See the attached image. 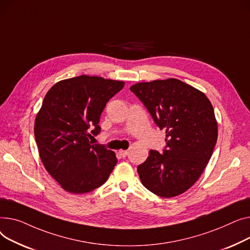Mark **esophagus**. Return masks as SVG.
<instances>
[{"mask_svg": "<svg viewBox=\"0 0 250 250\" xmlns=\"http://www.w3.org/2000/svg\"><path fill=\"white\" fill-rule=\"evenodd\" d=\"M119 153L122 157H126L129 152H128V150H119Z\"/></svg>", "mask_w": 250, "mask_h": 250, "instance_id": "esophagus-1", "label": "esophagus"}]
</instances>
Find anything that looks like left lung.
<instances>
[{"label": "left lung", "instance_id": "8db88e82", "mask_svg": "<svg viewBox=\"0 0 250 250\" xmlns=\"http://www.w3.org/2000/svg\"><path fill=\"white\" fill-rule=\"evenodd\" d=\"M130 91L167 134L164 152L150 150L138 166L140 181L159 197L179 196L199 180L212 156L218 127L211 102L177 79L138 83Z\"/></svg>", "mask_w": 250, "mask_h": 250}]
</instances>
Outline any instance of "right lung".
<instances>
[{
  "mask_svg": "<svg viewBox=\"0 0 250 250\" xmlns=\"http://www.w3.org/2000/svg\"><path fill=\"white\" fill-rule=\"evenodd\" d=\"M124 82L80 76L56 83L36 115L34 135L42 164L66 192L84 194L108 180L117 164L112 150L92 144L100 116Z\"/></svg>",
  "mask_w": 250,
  "mask_h": 250,
  "instance_id": "1",
  "label": "right lung"
}]
</instances>
